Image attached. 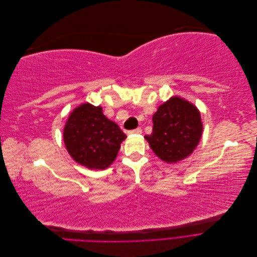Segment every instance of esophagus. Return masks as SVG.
Listing matches in <instances>:
<instances>
[{
  "instance_id": "esophagus-1",
  "label": "esophagus",
  "mask_w": 257,
  "mask_h": 257,
  "mask_svg": "<svg viewBox=\"0 0 257 257\" xmlns=\"http://www.w3.org/2000/svg\"><path fill=\"white\" fill-rule=\"evenodd\" d=\"M142 128H139V127H137L136 130H133V131H130L128 132V134H142Z\"/></svg>"
}]
</instances>
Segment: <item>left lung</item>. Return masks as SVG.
I'll list each match as a JSON object with an SVG mask.
<instances>
[{
    "mask_svg": "<svg viewBox=\"0 0 257 257\" xmlns=\"http://www.w3.org/2000/svg\"><path fill=\"white\" fill-rule=\"evenodd\" d=\"M153 130L146 135L155 155L168 164L193 153L203 135V122L197 107L180 96H172L152 116Z\"/></svg>",
    "mask_w": 257,
    "mask_h": 257,
    "instance_id": "8db88e82",
    "label": "left lung"
}]
</instances>
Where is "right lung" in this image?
<instances>
[{
	"mask_svg": "<svg viewBox=\"0 0 257 257\" xmlns=\"http://www.w3.org/2000/svg\"><path fill=\"white\" fill-rule=\"evenodd\" d=\"M126 135L104 115L100 106L83 103L69 113L63 141L71 158L89 169L103 170L115 160Z\"/></svg>",
	"mask_w": 257,
	"mask_h": 257,
	"instance_id": "add662e5",
	"label": "right lung"
}]
</instances>
